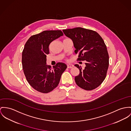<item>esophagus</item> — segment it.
Instances as JSON below:
<instances>
[{
	"mask_svg": "<svg viewBox=\"0 0 131 131\" xmlns=\"http://www.w3.org/2000/svg\"><path fill=\"white\" fill-rule=\"evenodd\" d=\"M74 67V66L73 65H71V64H68L67 65V68H72Z\"/></svg>",
	"mask_w": 131,
	"mask_h": 131,
	"instance_id": "34e87169",
	"label": "esophagus"
}]
</instances>
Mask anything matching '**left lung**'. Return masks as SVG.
<instances>
[{
  "mask_svg": "<svg viewBox=\"0 0 131 131\" xmlns=\"http://www.w3.org/2000/svg\"><path fill=\"white\" fill-rule=\"evenodd\" d=\"M63 32L73 41L78 61H86L84 69L75 65L80 71L75 77L76 84L86 90L96 88L105 80L109 67V55L103 39L96 31L81 27Z\"/></svg>",
  "mask_w": 131,
  "mask_h": 131,
  "instance_id": "8db88e82",
  "label": "left lung"
}]
</instances>
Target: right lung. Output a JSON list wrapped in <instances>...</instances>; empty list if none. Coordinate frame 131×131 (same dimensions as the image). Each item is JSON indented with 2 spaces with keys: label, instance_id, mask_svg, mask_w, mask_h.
<instances>
[{
  "label": "right lung",
  "instance_id": "1",
  "mask_svg": "<svg viewBox=\"0 0 131 131\" xmlns=\"http://www.w3.org/2000/svg\"><path fill=\"white\" fill-rule=\"evenodd\" d=\"M63 35L61 30H46L31 36L25 44L22 55L23 72L30 86L41 93L55 89L67 68L64 63H57L52 69L46 64L50 44Z\"/></svg>",
  "mask_w": 131,
  "mask_h": 131
}]
</instances>
